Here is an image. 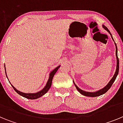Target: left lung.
<instances>
[{"mask_svg": "<svg viewBox=\"0 0 123 123\" xmlns=\"http://www.w3.org/2000/svg\"><path fill=\"white\" fill-rule=\"evenodd\" d=\"M102 28H104L105 30H106V31H108V33L110 34L111 37V38H112L113 41L115 42V41H114L113 38L112 36H111V34L110 33V31L108 30V29L107 28H106V26H105L104 25H102ZM115 46H116V57H117V69H116V71H115V74H114V76H113V78H111V79L110 81H109V82H108L107 84H106V86H105V87H104V88H102V89H101L98 90V91H95V92H87V91H82V89H81L80 88L78 87V86H77L76 85V84L74 83V82H74V84L75 87H76V88L77 89V90H78V91L79 92V93L80 94H81L82 95H84V96H87V97H98V96H100V95H103V94H104L105 93H106L107 91H108V90L110 89V87H111V86H112V84H113V82H115V79H116V78H117V76H118V72H119V59H118V49H117V44H116V43L115 42Z\"/></svg>", "mask_w": 123, "mask_h": 123, "instance_id": "left-lung-1", "label": "left lung"}]
</instances>
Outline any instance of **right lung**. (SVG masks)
Returning a JSON list of instances; mask_svg holds the SVG:
<instances>
[{
  "label": "right lung",
  "mask_w": 123,
  "mask_h": 123,
  "mask_svg": "<svg viewBox=\"0 0 123 123\" xmlns=\"http://www.w3.org/2000/svg\"><path fill=\"white\" fill-rule=\"evenodd\" d=\"M60 67V65L58 66V67H56V68H55V69H53V70H52V71L50 73L49 78L48 81H47V82L46 85L45 86V87H44L43 88V89H42L41 91H39V92H36V93H25V92H21V91H18V90H17V89H16V88H15V87L12 85V84H11V86H12V87L13 88V89L15 90V91H16V92H17V93L19 94V95H21V96L23 97H25V98H28V99H31V100L37 99V98H39V97H42V95H44V94H45L47 92H48V91L49 90L51 86H52V79H53V78H54V75H55V74L56 73V72L57 71V70H58V68H59ZM5 74H6V71H5ZM6 78H8L7 76H6ZM9 82L10 83V81H9Z\"/></svg>",
  "instance_id": "right-lung-1"
}]
</instances>
